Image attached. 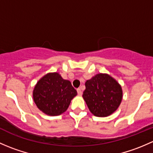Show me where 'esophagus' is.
Instances as JSON below:
<instances>
[{"instance_id": "1", "label": "esophagus", "mask_w": 153, "mask_h": 153, "mask_svg": "<svg viewBox=\"0 0 153 153\" xmlns=\"http://www.w3.org/2000/svg\"><path fill=\"white\" fill-rule=\"evenodd\" d=\"M77 92H78V95H82V91H81V89H80V88L77 89Z\"/></svg>"}]
</instances>
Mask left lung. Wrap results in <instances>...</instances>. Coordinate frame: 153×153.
<instances>
[{
  "instance_id": "obj_1",
  "label": "left lung",
  "mask_w": 153,
  "mask_h": 153,
  "mask_svg": "<svg viewBox=\"0 0 153 153\" xmlns=\"http://www.w3.org/2000/svg\"><path fill=\"white\" fill-rule=\"evenodd\" d=\"M83 98L94 115L106 117L113 113L122 100V89L114 78L98 74L85 83Z\"/></svg>"
}]
</instances>
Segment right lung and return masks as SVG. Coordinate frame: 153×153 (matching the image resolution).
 I'll return each mask as SVG.
<instances>
[{
    "instance_id": "obj_1",
    "label": "right lung",
    "mask_w": 153,
    "mask_h": 153,
    "mask_svg": "<svg viewBox=\"0 0 153 153\" xmlns=\"http://www.w3.org/2000/svg\"><path fill=\"white\" fill-rule=\"evenodd\" d=\"M77 91L69 81L63 79L57 72L43 77L35 86L33 98L40 110L52 116L65 112Z\"/></svg>"
}]
</instances>
